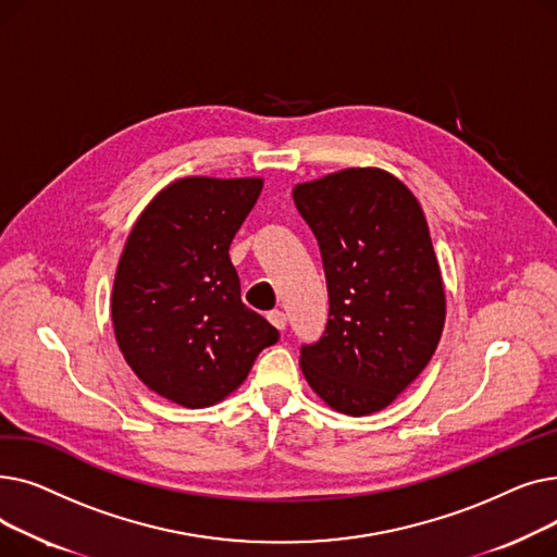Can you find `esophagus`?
<instances>
[{
    "label": "esophagus",
    "instance_id": "esophagus-1",
    "mask_svg": "<svg viewBox=\"0 0 557 557\" xmlns=\"http://www.w3.org/2000/svg\"><path fill=\"white\" fill-rule=\"evenodd\" d=\"M269 320H271V323H273L280 332H284V327H286V313H284V311H280V309L269 311Z\"/></svg>",
    "mask_w": 557,
    "mask_h": 557
}]
</instances>
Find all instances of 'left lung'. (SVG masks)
Returning <instances> with one entry per match:
<instances>
[{"instance_id": "left-lung-1", "label": "left lung", "mask_w": 557, "mask_h": 557, "mask_svg": "<svg viewBox=\"0 0 557 557\" xmlns=\"http://www.w3.org/2000/svg\"><path fill=\"white\" fill-rule=\"evenodd\" d=\"M330 290L325 334L302 345L307 384L334 411L370 416L411 386L445 327V284L418 198L384 169L294 187Z\"/></svg>"}]
</instances>
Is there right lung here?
Instances as JSON below:
<instances>
[{"instance_id": "obj_1", "label": "right lung", "mask_w": 557, "mask_h": 557, "mask_svg": "<svg viewBox=\"0 0 557 557\" xmlns=\"http://www.w3.org/2000/svg\"><path fill=\"white\" fill-rule=\"evenodd\" d=\"M261 178L173 181L135 221L112 286L114 338L139 382L185 408L225 399L280 332L242 302L230 244Z\"/></svg>"}]
</instances>
